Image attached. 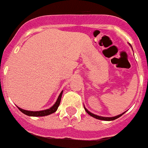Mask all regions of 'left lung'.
<instances>
[{
	"instance_id": "left-lung-1",
	"label": "left lung",
	"mask_w": 148,
	"mask_h": 148,
	"mask_svg": "<svg viewBox=\"0 0 148 148\" xmlns=\"http://www.w3.org/2000/svg\"><path fill=\"white\" fill-rule=\"evenodd\" d=\"M130 46L132 47V46L130 45ZM132 49H133V48H132ZM84 110H85L86 112H87V113H88L90 116H91L92 117H93V118L97 119H99V120H104V121H113V120H115V119H116L119 118L120 116H121L123 114H124V113H125V112H124V113H121V114L118 115V116H113V117H104V116H98V115L94 114V113H92L91 112H90V111H89L88 110L85 108V107H84Z\"/></svg>"
}]
</instances>
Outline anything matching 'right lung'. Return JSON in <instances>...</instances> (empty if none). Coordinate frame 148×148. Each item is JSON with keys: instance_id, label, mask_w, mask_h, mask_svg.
<instances>
[{"instance_id": "1", "label": "right lung", "mask_w": 148, "mask_h": 148, "mask_svg": "<svg viewBox=\"0 0 148 148\" xmlns=\"http://www.w3.org/2000/svg\"><path fill=\"white\" fill-rule=\"evenodd\" d=\"M62 93H63V90L61 92L60 95H58V99L56 100V103L53 104L51 108H49V109L47 110H39V111H30V110H26L21 109V108H18L21 111L22 113H24L25 115L29 116H48V115H50L52 113H55L57 109H58V106H59L60 102H61V96H62Z\"/></svg>"}]
</instances>
